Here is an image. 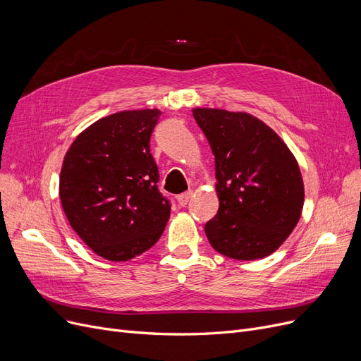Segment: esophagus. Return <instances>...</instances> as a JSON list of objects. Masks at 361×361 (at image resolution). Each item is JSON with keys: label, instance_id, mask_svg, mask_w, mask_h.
Segmentation results:
<instances>
[{"label": "esophagus", "instance_id": "34e87169", "mask_svg": "<svg viewBox=\"0 0 361 361\" xmlns=\"http://www.w3.org/2000/svg\"><path fill=\"white\" fill-rule=\"evenodd\" d=\"M192 195H194L192 191H188V192H185V194H180V195L178 197V202L183 207V205H186L188 202H190V200L192 198Z\"/></svg>", "mask_w": 361, "mask_h": 361}]
</instances>
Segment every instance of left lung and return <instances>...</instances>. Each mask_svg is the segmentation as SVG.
Here are the masks:
<instances>
[{"label":"left lung","mask_w":361,"mask_h":361,"mask_svg":"<svg viewBox=\"0 0 361 361\" xmlns=\"http://www.w3.org/2000/svg\"><path fill=\"white\" fill-rule=\"evenodd\" d=\"M192 116L216 161L219 212L205 223L212 247L235 260L270 255L301 217L304 182L297 159L250 113L197 107Z\"/></svg>","instance_id":"obj_1"}]
</instances>
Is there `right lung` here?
<instances>
[{"instance_id": "right-lung-1", "label": "right lung", "mask_w": 361, "mask_h": 361, "mask_svg": "<svg viewBox=\"0 0 361 361\" xmlns=\"http://www.w3.org/2000/svg\"><path fill=\"white\" fill-rule=\"evenodd\" d=\"M159 109L97 120L67 149L59 194L73 231L95 254L128 262L156 244L170 217L149 138Z\"/></svg>"}]
</instances>
